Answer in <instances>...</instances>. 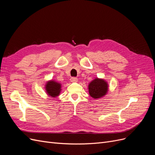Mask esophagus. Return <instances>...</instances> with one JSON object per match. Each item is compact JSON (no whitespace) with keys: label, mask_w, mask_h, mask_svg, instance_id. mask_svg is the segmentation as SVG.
<instances>
[{"label":"esophagus","mask_w":155,"mask_h":155,"mask_svg":"<svg viewBox=\"0 0 155 155\" xmlns=\"http://www.w3.org/2000/svg\"><path fill=\"white\" fill-rule=\"evenodd\" d=\"M78 79L77 78H75V77H72L70 78V81L72 82V83H76V82H78Z\"/></svg>","instance_id":"34e87169"}]
</instances>
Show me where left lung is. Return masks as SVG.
<instances>
[{
    "label": "left lung",
    "mask_w": 155,
    "mask_h": 155,
    "mask_svg": "<svg viewBox=\"0 0 155 155\" xmlns=\"http://www.w3.org/2000/svg\"><path fill=\"white\" fill-rule=\"evenodd\" d=\"M88 93L94 99H100L105 96L109 91V85L104 79L96 78L88 84Z\"/></svg>",
    "instance_id": "1"
}]
</instances>
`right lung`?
<instances>
[{
    "instance_id": "add662e5",
    "label": "right lung",
    "mask_w": 155,
    "mask_h": 155,
    "mask_svg": "<svg viewBox=\"0 0 155 155\" xmlns=\"http://www.w3.org/2000/svg\"><path fill=\"white\" fill-rule=\"evenodd\" d=\"M61 83L57 82L54 79H51L46 81L45 85V88L46 94L48 96L51 97H56L60 95L61 91Z\"/></svg>"
}]
</instances>
